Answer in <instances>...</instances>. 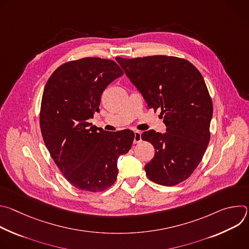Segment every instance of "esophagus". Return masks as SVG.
I'll use <instances>...</instances> for the list:
<instances>
[{
	"instance_id": "1",
	"label": "esophagus",
	"mask_w": 249,
	"mask_h": 249,
	"mask_svg": "<svg viewBox=\"0 0 249 249\" xmlns=\"http://www.w3.org/2000/svg\"><path fill=\"white\" fill-rule=\"evenodd\" d=\"M142 133L139 131H135L134 133V144H138L142 141Z\"/></svg>"
}]
</instances>
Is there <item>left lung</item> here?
Returning a JSON list of instances; mask_svg holds the SVG:
<instances>
[{"label": "left lung", "mask_w": 249, "mask_h": 249, "mask_svg": "<svg viewBox=\"0 0 249 249\" xmlns=\"http://www.w3.org/2000/svg\"><path fill=\"white\" fill-rule=\"evenodd\" d=\"M126 76L143 94L148 107L160 110L166 133L150 130L142 139L156 153L145 165L152 181L178 184L193 173L210 141L213 103L198 69L189 61L165 55L116 57Z\"/></svg>", "instance_id": "8db88e82"}]
</instances>
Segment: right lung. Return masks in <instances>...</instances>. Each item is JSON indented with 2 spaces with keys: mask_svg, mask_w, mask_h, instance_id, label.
<instances>
[{
  "mask_svg": "<svg viewBox=\"0 0 249 249\" xmlns=\"http://www.w3.org/2000/svg\"><path fill=\"white\" fill-rule=\"evenodd\" d=\"M112 60L86 57L59 66L48 79L39 123L44 143L65 178L76 188L100 192L116 181L117 159L127 154L134 132L89 128L103 90L123 75Z\"/></svg>",
  "mask_w": 249,
  "mask_h": 249,
  "instance_id": "add662e5",
  "label": "right lung"
}]
</instances>
